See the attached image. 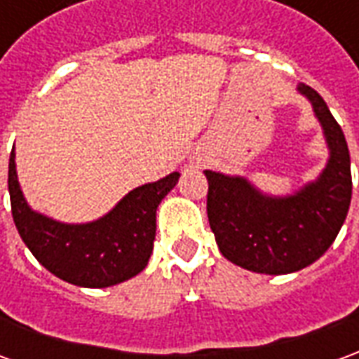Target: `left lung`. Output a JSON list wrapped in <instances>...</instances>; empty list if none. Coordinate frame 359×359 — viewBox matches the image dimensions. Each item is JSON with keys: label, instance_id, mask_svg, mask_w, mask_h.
<instances>
[{"label": "left lung", "instance_id": "left-lung-1", "mask_svg": "<svg viewBox=\"0 0 359 359\" xmlns=\"http://www.w3.org/2000/svg\"><path fill=\"white\" fill-rule=\"evenodd\" d=\"M331 149L321 177L288 198H269L241 177L205 171L208 219L221 254L244 269L285 275L323 256L346 219L352 200L350 151L327 103L306 84Z\"/></svg>", "mask_w": 359, "mask_h": 359}]
</instances>
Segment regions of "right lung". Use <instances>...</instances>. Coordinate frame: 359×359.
Instances as JSON below:
<instances>
[{
    "mask_svg": "<svg viewBox=\"0 0 359 359\" xmlns=\"http://www.w3.org/2000/svg\"><path fill=\"white\" fill-rule=\"evenodd\" d=\"M179 180V172L134 188L105 217L65 225L28 208L22 198L15 151L9 157V198L15 226L32 256L67 283L86 288L117 285L138 275L156 241V210Z\"/></svg>",
    "mask_w": 359,
    "mask_h": 359,
    "instance_id": "add662e5",
    "label": "right lung"
}]
</instances>
